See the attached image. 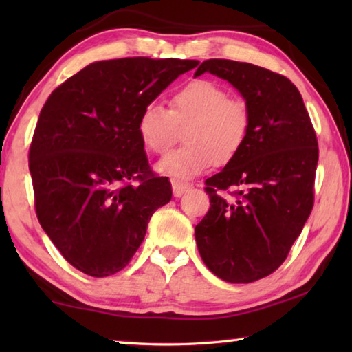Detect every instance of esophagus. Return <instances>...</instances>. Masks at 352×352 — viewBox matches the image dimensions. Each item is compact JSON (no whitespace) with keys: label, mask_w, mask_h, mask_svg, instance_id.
Listing matches in <instances>:
<instances>
[{"label":"esophagus","mask_w":352,"mask_h":352,"mask_svg":"<svg viewBox=\"0 0 352 352\" xmlns=\"http://www.w3.org/2000/svg\"><path fill=\"white\" fill-rule=\"evenodd\" d=\"M190 188L189 183H183V182H172V192H174V197H182V195L186 192V190Z\"/></svg>","instance_id":"esophagus-1"}]
</instances>
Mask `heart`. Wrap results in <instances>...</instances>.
<instances>
[{
	"label": "heart",
	"instance_id": "heart-1",
	"mask_svg": "<svg viewBox=\"0 0 352 352\" xmlns=\"http://www.w3.org/2000/svg\"><path fill=\"white\" fill-rule=\"evenodd\" d=\"M252 115L242 99L228 98L219 83L197 79L172 94L170 110L152 102L138 118V135L148 152L163 155L184 129L183 147L157 164L160 174L190 180L216 163L228 164L248 138Z\"/></svg>",
	"mask_w": 352,
	"mask_h": 352
}]
</instances>
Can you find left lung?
I'll return each mask as SVG.
<instances>
[{
    "mask_svg": "<svg viewBox=\"0 0 352 352\" xmlns=\"http://www.w3.org/2000/svg\"><path fill=\"white\" fill-rule=\"evenodd\" d=\"M204 73L242 94L252 126L239 155L205 182L211 206L195 226V241L214 275L247 284L283 264L311 216L318 142L287 77L225 58L205 60L194 77Z\"/></svg>",
    "mask_w": 352,
    "mask_h": 352,
    "instance_id": "1",
    "label": "left lung"
}]
</instances>
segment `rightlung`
Wrapping results in <instances>:
<instances>
[{
    "label": "right lung",
    "instance_id": "add662e5",
    "mask_svg": "<svg viewBox=\"0 0 352 352\" xmlns=\"http://www.w3.org/2000/svg\"><path fill=\"white\" fill-rule=\"evenodd\" d=\"M197 65L148 57L100 60L47 98L29 148L35 211L77 270L94 278L122 270L144 241L152 214L170 201L169 180L155 177L148 166L138 118Z\"/></svg>",
    "mask_w": 352,
    "mask_h": 352
}]
</instances>
